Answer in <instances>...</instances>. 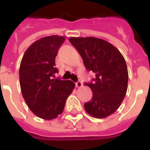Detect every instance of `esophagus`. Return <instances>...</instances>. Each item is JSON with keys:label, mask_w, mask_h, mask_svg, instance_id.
<instances>
[{"label": "esophagus", "mask_w": 150, "mask_h": 150, "mask_svg": "<svg viewBox=\"0 0 150 150\" xmlns=\"http://www.w3.org/2000/svg\"><path fill=\"white\" fill-rule=\"evenodd\" d=\"M76 86L77 88H81L83 86V83L81 81H78L77 83H76Z\"/></svg>", "instance_id": "34e87169"}]
</instances>
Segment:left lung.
Segmentation results:
<instances>
[{"instance_id": "left-lung-1", "label": "left lung", "mask_w": 150, "mask_h": 150, "mask_svg": "<svg viewBox=\"0 0 150 150\" xmlns=\"http://www.w3.org/2000/svg\"><path fill=\"white\" fill-rule=\"evenodd\" d=\"M71 44L81 55L86 68L95 74L93 83H85L92 91V98L85 110L95 118L110 116L120 107L128 88L126 62L113 45L100 38H71Z\"/></svg>"}]
</instances>
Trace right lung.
Here are the masks:
<instances>
[{
  "label": "right lung",
  "instance_id": "1",
  "mask_svg": "<svg viewBox=\"0 0 150 150\" xmlns=\"http://www.w3.org/2000/svg\"><path fill=\"white\" fill-rule=\"evenodd\" d=\"M64 40V37L59 35L40 38L27 49L21 61L22 96L33 113L43 120H53L62 114L76 86L71 80L52 79L58 72L55 59Z\"/></svg>",
  "mask_w": 150,
  "mask_h": 150
}]
</instances>
